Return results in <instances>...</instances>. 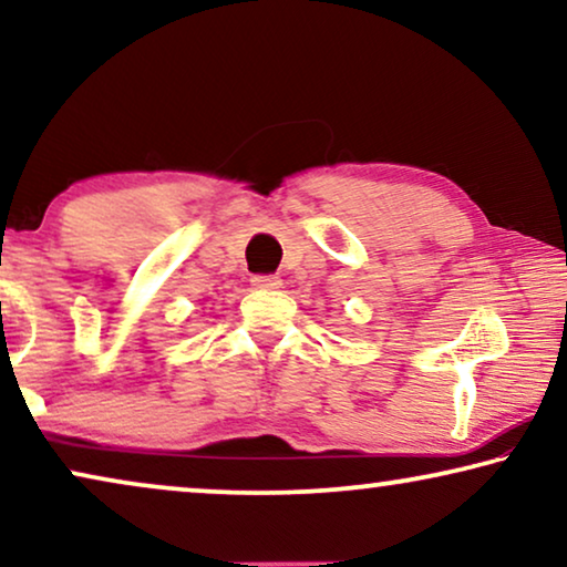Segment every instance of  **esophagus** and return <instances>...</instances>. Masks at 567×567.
I'll use <instances>...</instances> for the list:
<instances>
[{
  "label": "esophagus",
  "mask_w": 567,
  "mask_h": 567,
  "mask_svg": "<svg viewBox=\"0 0 567 567\" xmlns=\"http://www.w3.org/2000/svg\"><path fill=\"white\" fill-rule=\"evenodd\" d=\"M252 286L255 289H262V291H274V289H278V286H281V278L278 276H252Z\"/></svg>",
  "instance_id": "obj_1"
}]
</instances>
